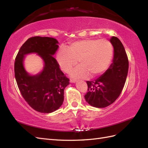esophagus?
Segmentation results:
<instances>
[{
  "mask_svg": "<svg viewBox=\"0 0 148 148\" xmlns=\"http://www.w3.org/2000/svg\"><path fill=\"white\" fill-rule=\"evenodd\" d=\"M70 82H71V83H76V82H77V80H76V79H70Z\"/></svg>",
  "mask_w": 148,
  "mask_h": 148,
  "instance_id": "esophagus-1",
  "label": "esophagus"
}]
</instances>
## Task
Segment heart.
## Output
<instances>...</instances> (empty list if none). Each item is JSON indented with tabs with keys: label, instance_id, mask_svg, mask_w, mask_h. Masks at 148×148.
Masks as SVG:
<instances>
[{
	"label": "heart",
	"instance_id": "heart-1",
	"mask_svg": "<svg viewBox=\"0 0 148 148\" xmlns=\"http://www.w3.org/2000/svg\"><path fill=\"white\" fill-rule=\"evenodd\" d=\"M111 43L106 39L86 38L69 44L68 48L61 46L56 54V61L63 71L68 72L77 64L80 65L70 72L71 76L86 78L101 74L108 67L112 58Z\"/></svg>",
	"mask_w": 148,
	"mask_h": 148
}]
</instances>
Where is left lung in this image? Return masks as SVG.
<instances>
[{"mask_svg": "<svg viewBox=\"0 0 148 148\" xmlns=\"http://www.w3.org/2000/svg\"><path fill=\"white\" fill-rule=\"evenodd\" d=\"M110 42L114 48L112 63L101 76L86 81L88 92L84 98L90 106L97 108H106L118 98L128 74V60L123 45L114 36Z\"/></svg>", "mask_w": 148, "mask_h": 148, "instance_id": "left-lung-1", "label": "left lung"}]
</instances>
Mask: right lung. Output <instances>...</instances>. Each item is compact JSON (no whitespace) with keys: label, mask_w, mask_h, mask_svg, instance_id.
Listing matches in <instances>:
<instances>
[{"label":"right lung","mask_w":148,"mask_h":148,"mask_svg":"<svg viewBox=\"0 0 148 148\" xmlns=\"http://www.w3.org/2000/svg\"><path fill=\"white\" fill-rule=\"evenodd\" d=\"M58 40L53 37H30L20 48L15 58L14 75L21 95L34 110L51 113L60 108L64 100V90L69 84L53 57L58 48ZM36 53L43 60V70L30 75L24 67L27 54Z\"/></svg>","instance_id":"right-lung-1"}]
</instances>
